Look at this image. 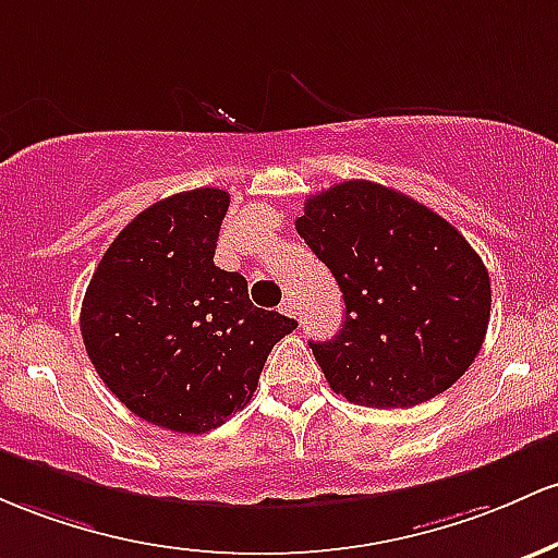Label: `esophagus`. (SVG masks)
<instances>
[{
	"label": "esophagus",
	"mask_w": 558,
	"mask_h": 558,
	"mask_svg": "<svg viewBox=\"0 0 558 558\" xmlns=\"http://www.w3.org/2000/svg\"><path fill=\"white\" fill-rule=\"evenodd\" d=\"M281 313H284V316H298L295 298H284V303H281Z\"/></svg>",
	"instance_id": "34e87169"
}]
</instances>
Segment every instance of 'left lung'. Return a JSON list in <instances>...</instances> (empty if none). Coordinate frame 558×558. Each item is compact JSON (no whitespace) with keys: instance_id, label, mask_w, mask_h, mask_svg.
Segmentation results:
<instances>
[{"instance_id":"1","label":"left lung","mask_w":558,"mask_h":558,"mask_svg":"<svg viewBox=\"0 0 558 558\" xmlns=\"http://www.w3.org/2000/svg\"><path fill=\"white\" fill-rule=\"evenodd\" d=\"M295 229L345 300L340 335L311 342L337 396L411 409L472 366L490 322V277L446 218L353 179L308 197Z\"/></svg>"}]
</instances>
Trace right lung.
<instances>
[{
    "mask_svg": "<svg viewBox=\"0 0 558 558\" xmlns=\"http://www.w3.org/2000/svg\"><path fill=\"white\" fill-rule=\"evenodd\" d=\"M229 192L149 205L105 250L81 303L99 379L136 416L199 435L245 409L295 318L255 308L242 274L213 263Z\"/></svg>",
    "mask_w": 558,
    "mask_h": 558,
    "instance_id": "1",
    "label": "right lung"
}]
</instances>
